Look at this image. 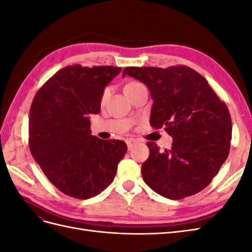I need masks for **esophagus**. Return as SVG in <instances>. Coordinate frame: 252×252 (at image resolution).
<instances>
[{"label":"esophagus","instance_id":"esophagus-1","mask_svg":"<svg viewBox=\"0 0 252 252\" xmlns=\"http://www.w3.org/2000/svg\"><path fill=\"white\" fill-rule=\"evenodd\" d=\"M126 144H127L128 149H131V147L133 146V144H134V140L133 139H129V140L126 141Z\"/></svg>","mask_w":252,"mask_h":252}]
</instances>
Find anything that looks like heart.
Listing matches in <instances>:
<instances>
[{"label":"heart","instance_id":"1","mask_svg":"<svg viewBox=\"0 0 252 252\" xmlns=\"http://www.w3.org/2000/svg\"><path fill=\"white\" fill-rule=\"evenodd\" d=\"M138 84H140V83H138V82H130V83H128V84H126V86H125L124 90H126V89H129V88H131V87H133V86H135V85H138ZM107 94H108V89H106L103 96L105 97L106 95H107Z\"/></svg>","mask_w":252,"mask_h":252}]
</instances>
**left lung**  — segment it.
Instances as JSON below:
<instances>
[{"label":"left lung","instance_id":"8db88e82","mask_svg":"<svg viewBox=\"0 0 252 252\" xmlns=\"http://www.w3.org/2000/svg\"><path fill=\"white\" fill-rule=\"evenodd\" d=\"M126 75L141 81L154 104L150 125L172 136L164 152L148 142L149 158L142 165L145 183L159 195L181 200L207 187L229 155L231 118L227 106L204 77L192 68L126 67Z\"/></svg>","mask_w":252,"mask_h":252}]
</instances>
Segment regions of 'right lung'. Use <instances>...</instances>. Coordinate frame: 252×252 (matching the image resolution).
<instances>
[{"instance_id": "obj_1", "label": "right lung", "mask_w": 252, "mask_h": 252, "mask_svg": "<svg viewBox=\"0 0 252 252\" xmlns=\"http://www.w3.org/2000/svg\"><path fill=\"white\" fill-rule=\"evenodd\" d=\"M121 67H64L44 84L29 111V149L51 184L86 200L116 177L127 145L91 134L89 114H97L105 87Z\"/></svg>"}]
</instances>
